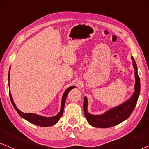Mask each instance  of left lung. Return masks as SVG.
Instances as JSON below:
<instances>
[{
	"label": "left lung",
	"instance_id": "1",
	"mask_svg": "<svg viewBox=\"0 0 149 149\" xmlns=\"http://www.w3.org/2000/svg\"><path fill=\"white\" fill-rule=\"evenodd\" d=\"M133 66L135 70V82L134 92L132 97L119 106L114 107L110 110L106 111L103 114L94 115L88 112V100L86 97L84 98V116L87 121L91 126L98 128H108L115 126L126 120L130 116L138 102L140 91V78L138 74V67L134 57L132 56Z\"/></svg>",
	"mask_w": 149,
	"mask_h": 149
}]
</instances>
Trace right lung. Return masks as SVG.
Listing matches in <instances>:
<instances>
[{"label": "right lung", "mask_w": 149, "mask_h": 149, "mask_svg": "<svg viewBox=\"0 0 149 149\" xmlns=\"http://www.w3.org/2000/svg\"><path fill=\"white\" fill-rule=\"evenodd\" d=\"M10 69H11V67L9 68V75H8L9 82V80H10V76H9ZM9 85L10 99H11V103H12L13 106L14 107V108L15 109V110L17 111V112L18 113V114L21 116L22 118H23L24 119L28 120V121L31 123L35 124V125H39V126H41V127H49V126H52V125H54V124H56V123L58 121L59 119H60L61 117L62 116V115H63V110H64V106H65V101H66V98L67 97V95H68L69 92L71 90V89L76 88V86H72L69 87V88L65 91V93H63V97H62V101H61V110H60V112H59L58 114L56 115V116H52V117H45V116H41V115L36 114H33V113H24L22 112H21V111L17 108L16 106H15V103L13 102V100L12 99V96H11V93H10V84H9Z\"/></svg>", "instance_id": "right-lung-1"}]
</instances>
